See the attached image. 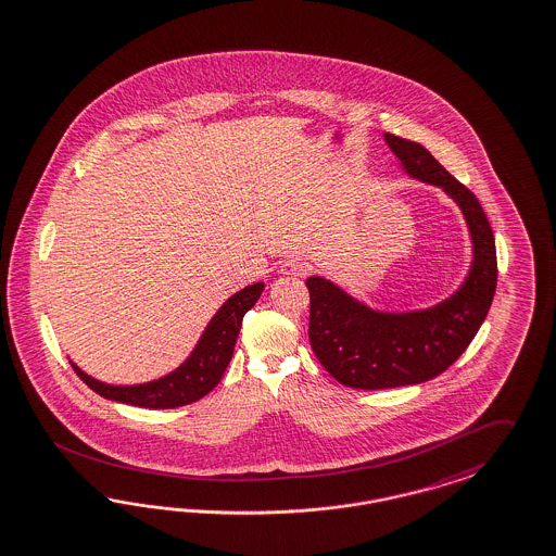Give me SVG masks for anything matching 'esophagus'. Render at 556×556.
Returning a JSON list of instances; mask_svg holds the SVG:
<instances>
[{
  "mask_svg": "<svg viewBox=\"0 0 556 556\" xmlns=\"http://www.w3.org/2000/svg\"><path fill=\"white\" fill-rule=\"evenodd\" d=\"M308 271V262L303 257H288L280 264V274L287 276H305Z\"/></svg>",
  "mask_w": 556,
  "mask_h": 556,
  "instance_id": "34e87169",
  "label": "esophagus"
}]
</instances>
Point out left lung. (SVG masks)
<instances>
[{"instance_id":"left-lung-1","label":"left lung","mask_w":556,"mask_h":556,"mask_svg":"<svg viewBox=\"0 0 556 556\" xmlns=\"http://www.w3.org/2000/svg\"><path fill=\"white\" fill-rule=\"evenodd\" d=\"M412 179L441 187L459 206L472 239V266L450 299L429 308L390 313L350 296L321 276L307 278L308 342L333 379L354 390L425 383L450 369L482 326L496 288L493 228L472 191L418 142L386 134Z\"/></svg>"}]
</instances>
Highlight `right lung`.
Listing matches in <instances>:
<instances>
[{
	"label": "right lung",
	"instance_id": "right-lung-1",
	"mask_svg": "<svg viewBox=\"0 0 556 556\" xmlns=\"http://www.w3.org/2000/svg\"><path fill=\"white\" fill-rule=\"evenodd\" d=\"M262 292L264 282H255L235 292L210 319L202 338L198 340L195 349L191 350L186 361L161 379L138 386H109L86 375L78 365L72 363V367L90 390L113 402L152 410H166L193 404L220 383L232 358L243 315L257 303Z\"/></svg>",
	"mask_w": 556,
	"mask_h": 556
}]
</instances>
